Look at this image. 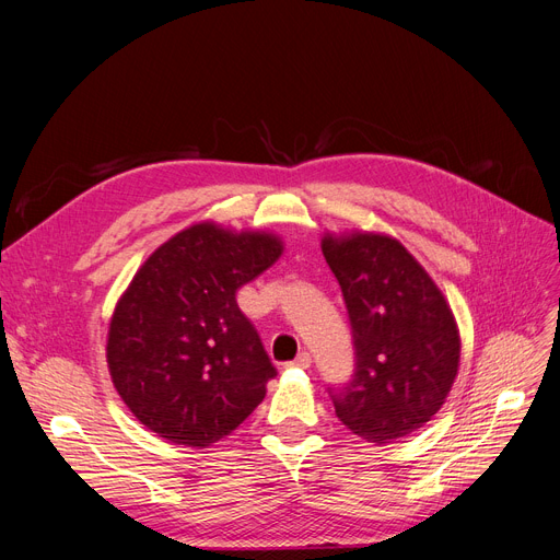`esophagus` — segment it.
<instances>
[{"mask_svg": "<svg viewBox=\"0 0 560 560\" xmlns=\"http://www.w3.org/2000/svg\"><path fill=\"white\" fill-rule=\"evenodd\" d=\"M285 368H300V370H308V368H311V354H308V351H302V354H300L295 361L285 363Z\"/></svg>", "mask_w": 560, "mask_h": 560, "instance_id": "esophagus-1", "label": "esophagus"}]
</instances>
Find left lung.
<instances>
[{"mask_svg": "<svg viewBox=\"0 0 560 560\" xmlns=\"http://www.w3.org/2000/svg\"><path fill=\"white\" fill-rule=\"evenodd\" d=\"M322 254L354 342V374L329 388L336 416L368 443H393L445 404L460 359L454 315L422 265L388 235H325Z\"/></svg>", "mask_w": 560, "mask_h": 560, "instance_id": "left-lung-1", "label": "left lung"}]
</instances>
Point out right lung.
Returning <instances> with one entry per match:
<instances>
[{"label": "right lung", "instance_id": "add662e5", "mask_svg": "<svg viewBox=\"0 0 560 560\" xmlns=\"http://www.w3.org/2000/svg\"><path fill=\"white\" fill-rule=\"evenodd\" d=\"M281 249L270 233L203 222L144 260L115 306L106 359L115 390L147 429L209 447L262 401L277 368L235 290Z\"/></svg>", "mask_w": 560, "mask_h": 560}]
</instances>
